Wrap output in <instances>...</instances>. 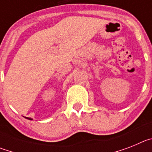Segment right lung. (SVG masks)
I'll list each match as a JSON object with an SVG mask.
<instances>
[{"mask_svg": "<svg viewBox=\"0 0 152 152\" xmlns=\"http://www.w3.org/2000/svg\"><path fill=\"white\" fill-rule=\"evenodd\" d=\"M26 119H30V120H32V119H33L32 118H28V117H26Z\"/></svg>", "mask_w": 152, "mask_h": 152, "instance_id": "1", "label": "right lung"}]
</instances>
